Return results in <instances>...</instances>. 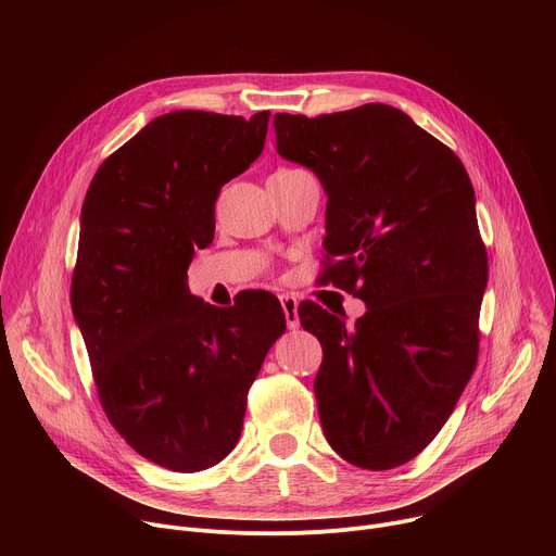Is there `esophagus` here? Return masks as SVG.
Here are the masks:
<instances>
[{"label": "esophagus", "instance_id": "1", "mask_svg": "<svg viewBox=\"0 0 556 556\" xmlns=\"http://www.w3.org/2000/svg\"><path fill=\"white\" fill-rule=\"evenodd\" d=\"M279 301H281V307H283V314H286V326H288V330H296V328L301 326L299 312H296V309H299L296 296H292V294H281Z\"/></svg>", "mask_w": 556, "mask_h": 556}]
</instances>
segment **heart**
Here are the masks:
<instances>
[{
    "label": "heart",
    "mask_w": 556,
    "mask_h": 556,
    "mask_svg": "<svg viewBox=\"0 0 556 556\" xmlns=\"http://www.w3.org/2000/svg\"><path fill=\"white\" fill-rule=\"evenodd\" d=\"M281 172H292V169H281Z\"/></svg>",
    "instance_id": "obj_1"
}]
</instances>
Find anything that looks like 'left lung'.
<instances>
[{
    "instance_id": "8db88e82",
    "label": "left lung",
    "mask_w": 556,
    "mask_h": 556,
    "mask_svg": "<svg viewBox=\"0 0 556 556\" xmlns=\"http://www.w3.org/2000/svg\"><path fill=\"white\" fill-rule=\"evenodd\" d=\"M275 134L279 155L328 195L324 249L337 264L326 279L367 305L354 328L299 305L324 348V433L354 466H401L444 427L478 363L489 260L470 178L446 144L382 103L275 114Z\"/></svg>"
}]
</instances>
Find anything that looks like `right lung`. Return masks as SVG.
Returning <instances> with one entry per match:
<instances>
[{"label": "right lung", "instance_id": "add662e5", "mask_svg": "<svg viewBox=\"0 0 556 556\" xmlns=\"http://www.w3.org/2000/svg\"><path fill=\"white\" fill-rule=\"evenodd\" d=\"M268 118L157 116L99 167L81 208L70 301L101 405L136 453L169 470H204L235 448L249 389L286 332L270 292L215 307L187 283L213 242L219 189L257 161Z\"/></svg>", "mask_w": 556, "mask_h": 556}]
</instances>
